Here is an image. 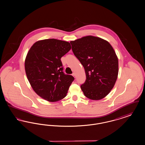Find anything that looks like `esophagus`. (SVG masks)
<instances>
[{
    "mask_svg": "<svg viewBox=\"0 0 145 145\" xmlns=\"http://www.w3.org/2000/svg\"><path fill=\"white\" fill-rule=\"evenodd\" d=\"M72 75H73V76H74V78H75V77H76V74H75V73H73L72 74Z\"/></svg>",
    "mask_w": 145,
    "mask_h": 145,
    "instance_id": "esophagus-1",
    "label": "esophagus"
}]
</instances>
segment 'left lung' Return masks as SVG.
<instances>
[{
  "instance_id": "left-lung-1",
  "label": "left lung",
  "mask_w": 145,
  "mask_h": 145,
  "mask_svg": "<svg viewBox=\"0 0 145 145\" xmlns=\"http://www.w3.org/2000/svg\"><path fill=\"white\" fill-rule=\"evenodd\" d=\"M70 43L85 71L86 79L80 86L85 96L93 100L104 98L114 87L119 72L118 58L113 48L107 41L92 35Z\"/></svg>"
}]
</instances>
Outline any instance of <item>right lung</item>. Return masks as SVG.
Here are the masks:
<instances>
[{
	"label": "right lung",
	"mask_w": 145,
	"mask_h": 145,
	"mask_svg": "<svg viewBox=\"0 0 145 145\" xmlns=\"http://www.w3.org/2000/svg\"><path fill=\"white\" fill-rule=\"evenodd\" d=\"M71 48L70 42L56 39L41 40L31 46L25 70L33 89L50 102L64 98L74 78L64 74L60 59Z\"/></svg>",
	"instance_id": "obj_1"
}]
</instances>
